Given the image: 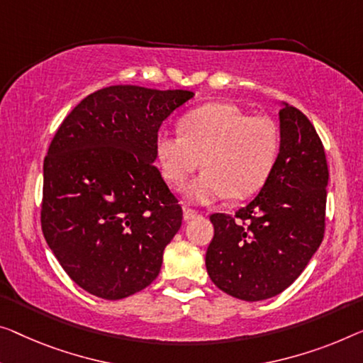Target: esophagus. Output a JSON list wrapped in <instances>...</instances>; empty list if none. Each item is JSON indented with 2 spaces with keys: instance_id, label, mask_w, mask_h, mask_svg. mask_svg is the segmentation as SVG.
I'll list each match as a JSON object with an SVG mask.
<instances>
[{
  "instance_id": "obj_1",
  "label": "esophagus",
  "mask_w": 363,
  "mask_h": 363,
  "mask_svg": "<svg viewBox=\"0 0 363 363\" xmlns=\"http://www.w3.org/2000/svg\"><path fill=\"white\" fill-rule=\"evenodd\" d=\"M200 212L196 208H191V207H184V220H192L196 218V216H199Z\"/></svg>"
}]
</instances>
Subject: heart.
I'll use <instances>...</instances> for the list:
<instances>
[{
  "instance_id": "b5f03b06",
  "label": "heart",
  "mask_w": 363,
  "mask_h": 363,
  "mask_svg": "<svg viewBox=\"0 0 363 363\" xmlns=\"http://www.w3.org/2000/svg\"><path fill=\"white\" fill-rule=\"evenodd\" d=\"M280 133L269 116H250L231 102H210L181 118V133L161 130L156 156L167 182L181 187L199 169L187 197L210 203L245 199L267 181L277 160Z\"/></svg>"
}]
</instances>
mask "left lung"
Wrapping results in <instances>:
<instances>
[{
  "mask_svg": "<svg viewBox=\"0 0 363 363\" xmlns=\"http://www.w3.org/2000/svg\"><path fill=\"white\" fill-rule=\"evenodd\" d=\"M280 153L257 197L235 215L213 213L205 266L235 298L259 301L295 282L326 228L329 169L320 135L305 113L285 104Z\"/></svg>",
  "mask_w": 363,
  "mask_h": 363,
  "instance_id": "8db88e82",
  "label": "left lung"
}]
</instances>
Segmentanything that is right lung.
I'll return each instance as SVG.
<instances>
[{
    "instance_id": "obj_1",
    "label": "right lung",
    "mask_w": 363,
    "mask_h": 363,
    "mask_svg": "<svg viewBox=\"0 0 363 363\" xmlns=\"http://www.w3.org/2000/svg\"><path fill=\"white\" fill-rule=\"evenodd\" d=\"M191 91L118 84L65 117L43 160L42 233L74 284L121 300L158 277L182 207L156 160L164 118Z\"/></svg>"
}]
</instances>
